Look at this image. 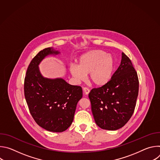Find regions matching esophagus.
Wrapping results in <instances>:
<instances>
[{
    "label": "esophagus",
    "instance_id": "obj_1",
    "mask_svg": "<svg viewBox=\"0 0 160 160\" xmlns=\"http://www.w3.org/2000/svg\"><path fill=\"white\" fill-rule=\"evenodd\" d=\"M83 90V92H84V94L85 95H88V93L90 92V90L88 88H87V87H84Z\"/></svg>",
    "mask_w": 160,
    "mask_h": 160
}]
</instances>
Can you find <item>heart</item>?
<instances>
[{
  "instance_id": "b5f03b06",
  "label": "heart",
  "mask_w": 160,
  "mask_h": 160,
  "mask_svg": "<svg viewBox=\"0 0 160 160\" xmlns=\"http://www.w3.org/2000/svg\"><path fill=\"white\" fill-rule=\"evenodd\" d=\"M115 69V59L111 54L101 50H92L82 54L78 66L72 64L69 70L77 83L84 81L89 73V79L95 86L101 87L111 80Z\"/></svg>"
}]
</instances>
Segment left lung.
<instances>
[{
	"label": "left lung",
	"instance_id": "obj_1",
	"mask_svg": "<svg viewBox=\"0 0 160 160\" xmlns=\"http://www.w3.org/2000/svg\"><path fill=\"white\" fill-rule=\"evenodd\" d=\"M138 92V74L130 59L122 52L121 63L110 82L89 92L97 125L108 130L123 127L133 115Z\"/></svg>",
	"mask_w": 160,
	"mask_h": 160
}]
</instances>
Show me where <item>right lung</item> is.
<instances>
[{
  "instance_id": "obj_1",
  "label": "right lung",
  "mask_w": 160,
  "mask_h": 160,
  "mask_svg": "<svg viewBox=\"0 0 160 160\" xmlns=\"http://www.w3.org/2000/svg\"><path fill=\"white\" fill-rule=\"evenodd\" d=\"M61 52L53 48L39 52L32 60L25 78V96L32 117L42 128L62 132L73 121L77 105L82 98V88L62 78H49L42 75L39 64L49 56Z\"/></svg>"
}]
</instances>
